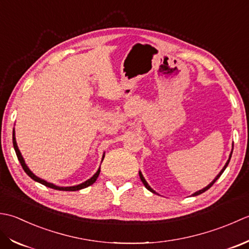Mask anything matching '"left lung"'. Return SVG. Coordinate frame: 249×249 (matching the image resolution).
<instances>
[{
	"label": "left lung",
	"instance_id": "1",
	"mask_svg": "<svg viewBox=\"0 0 249 249\" xmlns=\"http://www.w3.org/2000/svg\"><path fill=\"white\" fill-rule=\"evenodd\" d=\"M232 150H233V148H232ZM231 156H232V151H231V154H230V156H229V159H228V161H227V163L225 164V166H224V167H222V170H221V171L219 172V174H218V175H217V176L215 177V179H214V180H213V181L211 182V184H210V185H207V186L205 187V188H203L202 190H199V191H196V192H195V194H194V195H192V196H199V195L203 194V192H205L206 190H209V189L211 188V187H212L213 185H214V182H215V181H216V180H217L218 178H219V177H220V175H221L222 173H224V171L226 170V167L228 166V164H229V162H230V159H231ZM139 174H140V178H141V180H142V181H143V184H144V186L146 187V188H147V189H148L149 191H151V192H153V194H156V191H155V190H153V189H151V188H150V186H149L148 184H147V181L145 180V178H144V176H143V174H142V173H141V172H139Z\"/></svg>",
	"mask_w": 249,
	"mask_h": 249
}]
</instances>
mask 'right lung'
I'll return each mask as SVG.
<instances>
[{
    "label": "right lung",
    "mask_w": 249,
    "mask_h": 249,
    "mask_svg": "<svg viewBox=\"0 0 249 249\" xmlns=\"http://www.w3.org/2000/svg\"><path fill=\"white\" fill-rule=\"evenodd\" d=\"M13 144H14L15 151H16L17 158H18V160H19V162H20V164H21L22 169L24 170L25 173H27L30 177H31V178H32L33 180L37 181V182H39V184H42V185L46 186V187H49V188H53V189H55V190H62V191H76V190H80V189L86 188V187H88V186H90V185H92L93 182L96 180V178H98V176H99V174H100L101 169L99 167V170L96 171V173H95L92 177H91V178H89L88 180H86V181L82 182V184L76 185V186H72V187H59V186H55V185L52 184V182H48V181H46V180L39 178V177H37L36 175H34V174L32 173V172L30 171V169L27 166V164H25L23 157L21 156V153H20V150H19L18 146H17L16 138H15V131L13 132ZM103 159H104V156H103V158H102V161H103Z\"/></svg>",
    "instance_id": "obj_1"
}]
</instances>
